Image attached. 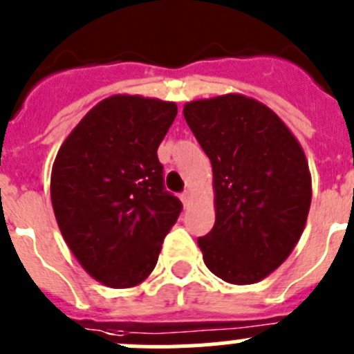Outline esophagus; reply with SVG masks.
<instances>
[{
	"mask_svg": "<svg viewBox=\"0 0 354 354\" xmlns=\"http://www.w3.org/2000/svg\"><path fill=\"white\" fill-rule=\"evenodd\" d=\"M180 199H181V203H183V206H188V204H190V199H192V196H190V192H188V190H185V192L180 196Z\"/></svg>",
	"mask_w": 354,
	"mask_h": 354,
	"instance_id": "34e87169",
	"label": "esophagus"
}]
</instances>
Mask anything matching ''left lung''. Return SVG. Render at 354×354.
I'll return each mask as SVG.
<instances>
[{"instance_id":"left-lung-1","label":"left lung","mask_w":354,"mask_h":354,"mask_svg":"<svg viewBox=\"0 0 354 354\" xmlns=\"http://www.w3.org/2000/svg\"><path fill=\"white\" fill-rule=\"evenodd\" d=\"M185 120L213 166L216 220L197 239L204 263L232 285L281 266L306 227L311 173L285 122L243 94L187 102Z\"/></svg>"}]
</instances>
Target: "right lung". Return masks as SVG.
I'll return each mask as SVG.
<instances>
[{"label":"right lung","instance_id":"right-lung-1","mask_svg":"<svg viewBox=\"0 0 354 354\" xmlns=\"http://www.w3.org/2000/svg\"><path fill=\"white\" fill-rule=\"evenodd\" d=\"M176 113L169 101L111 95L59 148L50 178L55 220L80 266L104 286L145 281L180 216L157 157Z\"/></svg>","mask_w":354,"mask_h":354}]
</instances>
